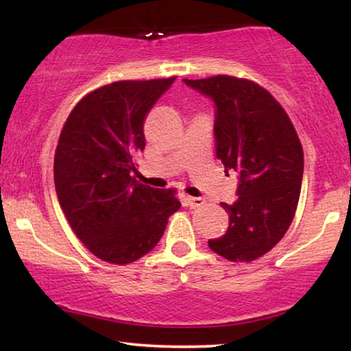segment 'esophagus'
<instances>
[{"label": "esophagus", "mask_w": 351, "mask_h": 351, "mask_svg": "<svg viewBox=\"0 0 351 351\" xmlns=\"http://www.w3.org/2000/svg\"><path fill=\"white\" fill-rule=\"evenodd\" d=\"M206 203L204 198H201V196H186L185 198V204L189 206L190 209H196V208H201Z\"/></svg>", "instance_id": "esophagus-1"}]
</instances>
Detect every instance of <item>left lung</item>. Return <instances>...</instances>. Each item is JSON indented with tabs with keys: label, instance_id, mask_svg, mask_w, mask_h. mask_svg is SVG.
Here are the masks:
<instances>
[{
	"label": "left lung",
	"instance_id": "obj_1",
	"mask_svg": "<svg viewBox=\"0 0 351 351\" xmlns=\"http://www.w3.org/2000/svg\"><path fill=\"white\" fill-rule=\"evenodd\" d=\"M184 83L214 102L215 155L238 177L237 201L222 203L227 232L209 247L232 262L256 261L294 219L304 176L299 137L285 108L254 81L217 75Z\"/></svg>",
	"mask_w": 351,
	"mask_h": 351
}]
</instances>
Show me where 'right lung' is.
Listing matches in <instances>:
<instances>
[{"instance_id":"add662e5","label":"right lung","mask_w":351,"mask_h":351,"mask_svg":"<svg viewBox=\"0 0 351 351\" xmlns=\"http://www.w3.org/2000/svg\"><path fill=\"white\" fill-rule=\"evenodd\" d=\"M174 78L117 81L83 97L62 129L54 158L60 208L81 243L105 262L126 265L160 241L180 203L138 184L143 123Z\"/></svg>"}]
</instances>
